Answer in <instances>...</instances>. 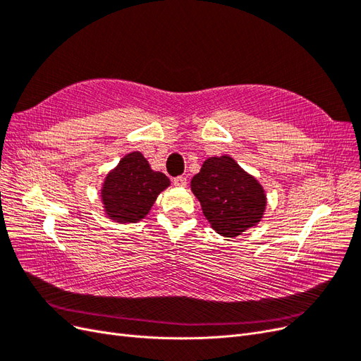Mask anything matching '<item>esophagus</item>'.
<instances>
[{"instance_id":"esophagus-1","label":"esophagus","mask_w":361,"mask_h":361,"mask_svg":"<svg viewBox=\"0 0 361 361\" xmlns=\"http://www.w3.org/2000/svg\"><path fill=\"white\" fill-rule=\"evenodd\" d=\"M173 185H174V187L183 188L185 185H187V178H185V176H178V178H174V179H173Z\"/></svg>"}]
</instances>
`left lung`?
I'll list each match as a JSON object with an SVG mask.
<instances>
[{
    "instance_id": "obj_1",
    "label": "left lung",
    "mask_w": 361,
    "mask_h": 361,
    "mask_svg": "<svg viewBox=\"0 0 361 361\" xmlns=\"http://www.w3.org/2000/svg\"><path fill=\"white\" fill-rule=\"evenodd\" d=\"M191 191L207 223L226 238L243 235L265 215L267 194L262 183L228 155L207 158L191 179Z\"/></svg>"
}]
</instances>
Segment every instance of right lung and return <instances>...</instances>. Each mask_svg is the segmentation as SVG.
Returning a JSON list of instances; mask_svg holds the SVG:
<instances>
[{"label": "right lung", "mask_w": 361, "mask_h": 361, "mask_svg": "<svg viewBox=\"0 0 361 361\" xmlns=\"http://www.w3.org/2000/svg\"><path fill=\"white\" fill-rule=\"evenodd\" d=\"M169 187L170 179L166 174L152 170L141 152H130L104 179L101 187L104 212L114 223H138Z\"/></svg>", "instance_id": "1"}]
</instances>
